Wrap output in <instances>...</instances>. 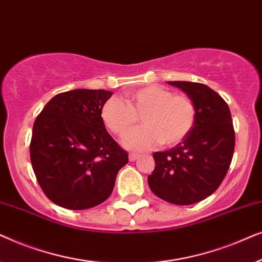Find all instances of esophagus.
<instances>
[{
    "mask_svg": "<svg viewBox=\"0 0 262 262\" xmlns=\"http://www.w3.org/2000/svg\"><path fill=\"white\" fill-rule=\"evenodd\" d=\"M139 157V155L138 154H136V152H131L130 155H128V160L131 161V162H134V161H136Z\"/></svg>",
    "mask_w": 262,
    "mask_h": 262,
    "instance_id": "obj_1",
    "label": "esophagus"
}]
</instances>
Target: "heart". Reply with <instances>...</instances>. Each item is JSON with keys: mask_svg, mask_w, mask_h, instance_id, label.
I'll return each mask as SVG.
<instances>
[{"mask_svg": "<svg viewBox=\"0 0 262 262\" xmlns=\"http://www.w3.org/2000/svg\"><path fill=\"white\" fill-rule=\"evenodd\" d=\"M142 117L145 126L128 133ZM105 126L131 150H149L163 143L174 146L194 127L196 107L186 94H174L163 85L150 84L126 93V103L117 98L107 100L101 110Z\"/></svg>", "mask_w": 262, "mask_h": 262, "instance_id": "heart-1", "label": "heart"}]
</instances>
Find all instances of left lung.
Returning a JSON list of instances; mask_svg holds the SVG:
<instances>
[{
    "label": "left lung",
    "instance_id": "1",
    "mask_svg": "<svg viewBox=\"0 0 262 262\" xmlns=\"http://www.w3.org/2000/svg\"><path fill=\"white\" fill-rule=\"evenodd\" d=\"M195 103L196 120L177 146L154 154L155 169L148 177L152 193L177 205H191L220 187L235 149L231 113L223 98L203 83L168 81Z\"/></svg>",
    "mask_w": 262,
    "mask_h": 262
}]
</instances>
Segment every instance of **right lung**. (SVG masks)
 Returning <instances> with one entry per match:
<instances>
[{
  "label": "right lung",
  "mask_w": 262,
  "mask_h": 262,
  "mask_svg": "<svg viewBox=\"0 0 262 262\" xmlns=\"http://www.w3.org/2000/svg\"><path fill=\"white\" fill-rule=\"evenodd\" d=\"M103 89H74L50 100L33 125L30 144L35 178L45 195L69 210L91 209L113 191L128 155L107 132Z\"/></svg>",
  "instance_id": "right-lung-1"
}]
</instances>
